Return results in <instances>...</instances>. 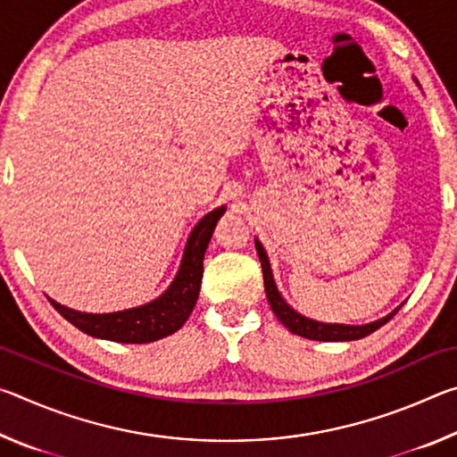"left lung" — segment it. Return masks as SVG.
Segmentation results:
<instances>
[{
    "instance_id": "left-lung-1",
    "label": "left lung",
    "mask_w": 457,
    "mask_h": 457,
    "mask_svg": "<svg viewBox=\"0 0 457 457\" xmlns=\"http://www.w3.org/2000/svg\"><path fill=\"white\" fill-rule=\"evenodd\" d=\"M253 242H256V250H258V256L262 262V272H264V288H266L268 303H270V306H272V312L278 316V320H280L290 332H294V335L311 338V340H327V343L359 340V338L369 337L370 332L381 328L383 324L389 322L393 316L397 314L399 308L403 306L401 304L395 308V311H391L389 314L383 316V319L367 322V324H338V322H320V320L308 319V316L300 314L298 311H294V308L282 298V294L276 286L272 266H270V258L264 250V245H262L258 237L253 239Z\"/></svg>"
}]
</instances>
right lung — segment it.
<instances>
[{
	"mask_svg": "<svg viewBox=\"0 0 457 457\" xmlns=\"http://www.w3.org/2000/svg\"><path fill=\"white\" fill-rule=\"evenodd\" d=\"M223 213H226V205L215 207L213 212L197 221V226L191 229L187 237V244H185L181 264L173 282L151 303L117 312L95 314L74 311V308L60 304L50 296L48 300L68 322L95 338L127 345H145L173 335L189 319L193 306L197 303L207 244H210L213 229Z\"/></svg>",
	"mask_w": 457,
	"mask_h": 457,
	"instance_id": "add662e5",
	"label": "right lung"
}]
</instances>
